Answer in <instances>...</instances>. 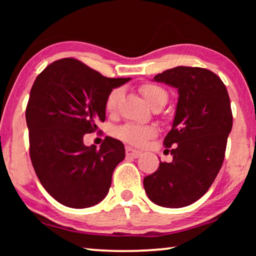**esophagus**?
I'll use <instances>...</instances> for the list:
<instances>
[{
    "instance_id": "1",
    "label": "esophagus",
    "mask_w": 256,
    "mask_h": 256,
    "mask_svg": "<svg viewBox=\"0 0 256 256\" xmlns=\"http://www.w3.org/2000/svg\"><path fill=\"white\" fill-rule=\"evenodd\" d=\"M125 154H126L128 157H132V158H138L141 156L140 151L133 149L131 146H126V148H125Z\"/></svg>"
}]
</instances>
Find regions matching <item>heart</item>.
Segmentation results:
<instances>
[{
  "mask_svg": "<svg viewBox=\"0 0 256 256\" xmlns=\"http://www.w3.org/2000/svg\"><path fill=\"white\" fill-rule=\"evenodd\" d=\"M140 92L144 94L146 100L150 105L160 99H167L168 94L162 86L152 84H144L140 86ZM122 96V89L115 88L108 94L105 102V107L108 112H112ZM116 136L120 140L128 142L133 146H144L149 138H154L157 134V130L152 125H140L136 123H126L116 130Z\"/></svg>",
  "mask_w": 256,
  "mask_h": 256,
  "instance_id": "heart-1",
  "label": "heart"
}]
</instances>
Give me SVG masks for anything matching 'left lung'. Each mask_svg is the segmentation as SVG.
<instances>
[{"instance_id": "1", "label": "left lung", "mask_w": 256, "mask_h": 256, "mask_svg": "<svg viewBox=\"0 0 256 256\" xmlns=\"http://www.w3.org/2000/svg\"><path fill=\"white\" fill-rule=\"evenodd\" d=\"M178 92L175 118L164 146L172 148V162H160L144 186L157 206L183 208L204 196L222 166L232 128L226 86L202 68L177 66L154 78Z\"/></svg>"}]
</instances>
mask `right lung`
I'll return each mask as SVG.
<instances>
[{"mask_svg": "<svg viewBox=\"0 0 256 256\" xmlns=\"http://www.w3.org/2000/svg\"><path fill=\"white\" fill-rule=\"evenodd\" d=\"M131 78H106L76 58L50 64L34 80L26 110L29 154L44 188L60 204L82 209L107 196L124 144L106 136L100 148L84 144L106 118L112 89Z\"/></svg>", "mask_w": 256, "mask_h": 256, "instance_id": "obj_1", "label": "right lung"}]
</instances>
